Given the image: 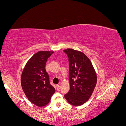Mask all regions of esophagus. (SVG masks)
Segmentation results:
<instances>
[{"instance_id":"esophagus-1","label":"esophagus","mask_w":126,"mask_h":126,"mask_svg":"<svg viewBox=\"0 0 126 126\" xmlns=\"http://www.w3.org/2000/svg\"><path fill=\"white\" fill-rule=\"evenodd\" d=\"M60 88V85H57V89H59Z\"/></svg>"}]
</instances>
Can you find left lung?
<instances>
[{"instance_id":"left-lung-1","label":"left lung","mask_w":126,"mask_h":126,"mask_svg":"<svg viewBox=\"0 0 126 126\" xmlns=\"http://www.w3.org/2000/svg\"><path fill=\"white\" fill-rule=\"evenodd\" d=\"M69 62L70 90L65 97L70 104L81 106L89 99L97 84L95 69L89 58L82 51L63 50Z\"/></svg>"}]
</instances>
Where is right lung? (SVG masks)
I'll use <instances>...</instances> for the list:
<instances>
[{
	"label": "right lung",
	"mask_w": 126,
	"mask_h": 126,
	"mask_svg": "<svg viewBox=\"0 0 126 126\" xmlns=\"http://www.w3.org/2000/svg\"><path fill=\"white\" fill-rule=\"evenodd\" d=\"M53 52L39 51L35 53L26 63L22 73L20 83L26 96L39 107L46 106L55 92L45 69L47 58Z\"/></svg>",
	"instance_id": "right-lung-1"
}]
</instances>
